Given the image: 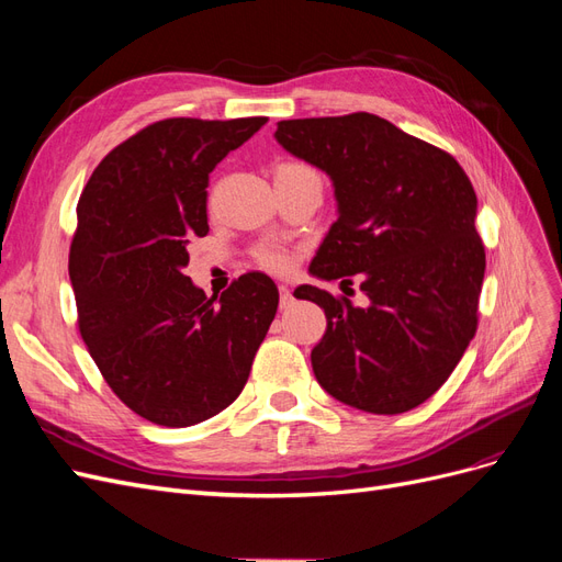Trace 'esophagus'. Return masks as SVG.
<instances>
[{"instance_id": "1", "label": "esophagus", "mask_w": 562, "mask_h": 562, "mask_svg": "<svg viewBox=\"0 0 562 562\" xmlns=\"http://www.w3.org/2000/svg\"><path fill=\"white\" fill-rule=\"evenodd\" d=\"M279 293H281V300H279V304H281V310H291L293 304H295V297H293V291L291 288H285V285H281L279 288Z\"/></svg>"}]
</instances>
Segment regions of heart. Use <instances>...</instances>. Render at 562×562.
I'll list each match as a JSON object with an SVG mask.
<instances>
[{
	"instance_id": "b5f03b06",
	"label": "heart",
	"mask_w": 562,
	"mask_h": 562,
	"mask_svg": "<svg viewBox=\"0 0 562 562\" xmlns=\"http://www.w3.org/2000/svg\"><path fill=\"white\" fill-rule=\"evenodd\" d=\"M277 176H288V178H314L318 180L316 171L312 166L302 164V161H283L277 166ZM258 260L262 262V267L271 269V271H283L288 267V258L281 250H260L258 252Z\"/></svg>"
}]
</instances>
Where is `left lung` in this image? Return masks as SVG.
<instances>
[{
	"label": "left lung",
	"instance_id": "obj_1",
	"mask_svg": "<svg viewBox=\"0 0 562 562\" xmlns=\"http://www.w3.org/2000/svg\"><path fill=\"white\" fill-rule=\"evenodd\" d=\"M277 143L333 182L337 220L310 274L361 281L366 307L316 285L326 312L312 351L318 384L375 415L413 411L462 359L479 323L485 250L473 187L448 151L368 112L279 122Z\"/></svg>",
	"mask_w": 562,
	"mask_h": 562
}]
</instances>
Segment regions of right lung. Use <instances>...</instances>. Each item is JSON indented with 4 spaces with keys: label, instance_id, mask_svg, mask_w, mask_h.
Instances as JSON below:
<instances>
[{
    "label": "right lung",
    "instance_id": "1",
    "mask_svg": "<svg viewBox=\"0 0 562 562\" xmlns=\"http://www.w3.org/2000/svg\"><path fill=\"white\" fill-rule=\"evenodd\" d=\"M265 124L164 119L114 147L81 192L70 248L81 337L114 394L161 427L234 403L277 316L279 291L260 271L220 297L182 274L187 246L209 234L211 171Z\"/></svg>",
    "mask_w": 562,
    "mask_h": 562
}]
</instances>
